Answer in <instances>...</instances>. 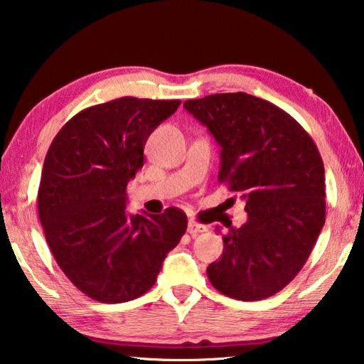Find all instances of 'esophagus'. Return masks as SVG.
<instances>
[{
	"label": "esophagus",
	"mask_w": 364,
	"mask_h": 364,
	"mask_svg": "<svg viewBox=\"0 0 364 364\" xmlns=\"http://www.w3.org/2000/svg\"><path fill=\"white\" fill-rule=\"evenodd\" d=\"M205 231H207V228H205L204 225L197 223L196 220H189V223H188V232L191 234V236H199L200 232H205Z\"/></svg>",
	"instance_id": "esophagus-1"
}]
</instances>
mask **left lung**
<instances>
[{
	"mask_svg": "<svg viewBox=\"0 0 364 364\" xmlns=\"http://www.w3.org/2000/svg\"><path fill=\"white\" fill-rule=\"evenodd\" d=\"M184 109L221 146L218 183L241 194L249 215L223 236L208 279L231 299L271 297L304 268L326 221L324 165L315 141L294 117L247 93L189 100Z\"/></svg>",
	"mask_w": 364,
	"mask_h": 364,
	"instance_id": "8db88e82",
	"label": "left lung"
}]
</instances>
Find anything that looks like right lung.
<instances>
[{
	"mask_svg": "<svg viewBox=\"0 0 364 364\" xmlns=\"http://www.w3.org/2000/svg\"><path fill=\"white\" fill-rule=\"evenodd\" d=\"M180 100L125 96L97 104L60 128L45 157L38 215L59 268L78 291L122 304L156 284L186 213L127 212V184L144 165V144Z\"/></svg>",
	"mask_w": 364,
	"mask_h": 364,
	"instance_id": "add662e5",
	"label": "right lung"
}]
</instances>
